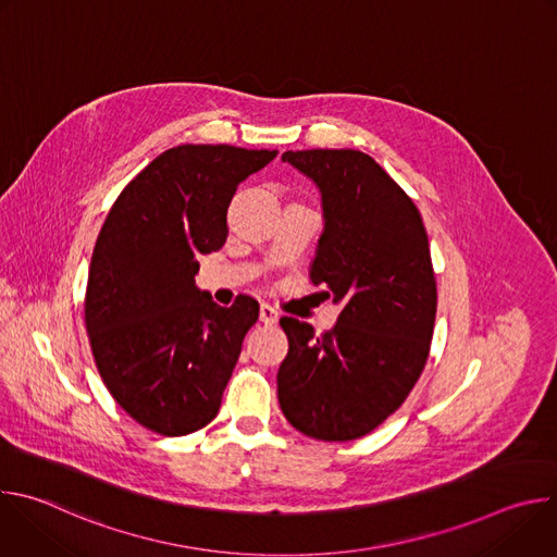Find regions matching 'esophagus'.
I'll use <instances>...</instances> for the list:
<instances>
[{
  "instance_id": "obj_1",
  "label": "esophagus",
  "mask_w": 557,
  "mask_h": 557,
  "mask_svg": "<svg viewBox=\"0 0 557 557\" xmlns=\"http://www.w3.org/2000/svg\"><path fill=\"white\" fill-rule=\"evenodd\" d=\"M277 320H280V310L275 306H271V304L260 306V322L271 326V324H277Z\"/></svg>"
}]
</instances>
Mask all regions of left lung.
Returning <instances> with one entry per match:
<instances>
[{
  "label": "left lung",
  "instance_id": "8db88e82",
  "mask_svg": "<svg viewBox=\"0 0 557 557\" xmlns=\"http://www.w3.org/2000/svg\"><path fill=\"white\" fill-rule=\"evenodd\" d=\"M284 163L322 191L324 233L310 269L342 304L333 331L314 337L282 317L288 355L277 399L288 423L317 441H352L404 406L434 335L436 277L412 198L357 149L286 151Z\"/></svg>",
  "mask_w": 557,
  "mask_h": 557
}]
</instances>
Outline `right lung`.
<instances>
[{"instance_id": "right-lung-1", "label": "right lung", "mask_w": 557, "mask_h": 557, "mask_svg": "<svg viewBox=\"0 0 557 557\" xmlns=\"http://www.w3.org/2000/svg\"><path fill=\"white\" fill-rule=\"evenodd\" d=\"M277 151L178 145L136 174L97 237L86 331L112 399L143 428L185 436L209 425L260 306L228 308L196 288L198 256L226 240V209Z\"/></svg>"}]
</instances>
